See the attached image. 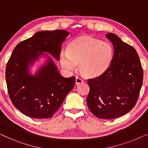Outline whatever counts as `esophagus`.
Segmentation results:
<instances>
[{"label": "esophagus", "instance_id": "obj_1", "mask_svg": "<svg viewBox=\"0 0 148 148\" xmlns=\"http://www.w3.org/2000/svg\"><path fill=\"white\" fill-rule=\"evenodd\" d=\"M83 82H84V80H83L82 78H80V77H78V76H76V84H80V83H82Z\"/></svg>", "mask_w": 148, "mask_h": 148}]
</instances>
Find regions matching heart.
I'll return each mask as SVG.
<instances>
[{"instance_id":"1","label":"heart","mask_w":148,"mask_h":148,"mask_svg":"<svg viewBox=\"0 0 148 148\" xmlns=\"http://www.w3.org/2000/svg\"><path fill=\"white\" fill-rule=\"evenodd\" d=\"M113 56V47L109 42L84 37L70 43L68 51H62L59 60L61 66L68 72L76 70L79 64L82 74L96 77L107 71Z\"/></svg>"}]
</instances>
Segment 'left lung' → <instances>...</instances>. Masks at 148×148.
<instances>
[{
    "label": "left lung",
    "instance_id": "left-lung-1",
    "mask_svg": "<svg viewBox=\"0 0 148 148\" xmlns=\"http://www.w3.org/2000/svg\"><path fill=\"white\" fill-rule=\"evenodd\" d=\"M114 56L103 74L88 79L90 92L86 103L95 116L104 119L119 117L135 107L142 86L143 72L135 48L112 33Z\"/></svg>",
    "mask_w": 148,
    "mask_h": 148
}]
</instances>
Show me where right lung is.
Here are the masks:
<instances>
[{
    "mask_svg": "<svg viewBox=\"0 0 148 148\" xmlns=\"http://www.w3.org/2000/svg\"><path fill=\"white\" fill-rule=\"evenodd\" d=\"M69 34L60 29L42 31L14 47L6 67V82L12 104L24 115L35 119L51 117L74 88L76 78L61 76L49 56L34 76L28 70L29 64L43 51L59 60L61 45Z\"/></svg>",
    "mask_w": 148,
    "mask_h": 148,
    "instance_id": "obj_1",
    "label": "right lung"
}]
</instances>
